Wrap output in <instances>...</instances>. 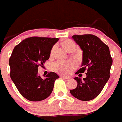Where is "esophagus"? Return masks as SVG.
<instances>
[{
    "label": "esophagus",
    "mask_w": 122,
    "mask_h": 122,
    "mask_svg": "<svg viewBox=\"0 0 122 122\" xmlns=\"http://www.w3.org/2000/svg\"><path fill=\"white\" fill-rule=\"evenodd\" d=\"M62 79H64L65 81H68L70 80V78H68V77H64V76H62Z\"/></svg>",
    "instance_id": "1"
}]
</instances>
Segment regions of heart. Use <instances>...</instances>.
<instances>
[{"mask_svg": "<svg viewBox=\"0 0 122 122\" xmlns=\"http://www.w3.org/2000/svg\"><path fill=\"white\" fill-rule=\"evenodd\" d=\"M62 46L66 50L68 51L72 47H75V44L73 41L67 40L63 42ZM55 49H56V46H54L52 48L51 51V54L54 53ZM77 63L76 61H74V60H70L68 62L58 61L53 65V69L55 71L65 76H67L70 74L72 71L77 68Z\"/></svg>", "mask_w": 122, "mask_h": 122, "instance_id": "obj_1", "label": "heart"}]
</instances>
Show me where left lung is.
Here are the masks:
<instances>
[{
	"label": "left lung",
	"instance_id": "left-lung-1",
	"mask_svg": "<svg viewBox=\"0 0 122 122\" xmlns=\"http://www.w3.org/2000/svg\"><path fill=\"white\" fill-rule=\"evenodd\" d=\"M82 50V68L76 73H86V77H74L76 89L70 90L74 97L82 101H90L101 93L110 77L112 64L109 49L98 36L92 34L74 35L72 36ZM82 75L79 74V76Z\"/></svg>",
	"mask_w": 122,
	"mask_h": 122
}]
</instances>
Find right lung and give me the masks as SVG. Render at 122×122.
Returning <instances> with one entry per match:
<instances>
[{
    "mask_svg": "<svg viewBox=\"0 0 122 122\" xmlns=\"http://www.w3.org/2000/svg\"><path fill=\"white\" fill-rule=\"evenodd\" d=\"M56 38L32 36L15 46L9 60L10 77L19 93L29 101H39L52 93L55 81L59 77L49 72L45 78L38 74V68L49 59Z\"/></svg>",
    "mask_w": 122,
    "mask_h": 122,
    "instance_id": "add662e5",
    "label": "right lung"
}]
</instances>
